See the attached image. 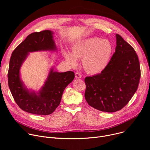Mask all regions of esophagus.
Instances as JSON below:
<instances>
[{
	"label": "esophagus",
	"mask_w": 150,
	"mask_h": 150,
	"mask_svg": "<svg viewBox=\"0 0 150 150\" xmlns=\"http://www.w3.org/2000/svg\"><path fill=\"white\" fill-rule=\"evenodd\" d=\"M81 75L79 73V72H76L75 73V78H77V79H80L81 78Z\"/></svg>",
	"instance_id": "esophagus-1"
}]
</instances>
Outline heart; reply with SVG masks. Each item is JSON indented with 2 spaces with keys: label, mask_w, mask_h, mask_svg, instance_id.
Returning <instances> with one entry per match:
<instances>
[{
  "label": "heart",
  "mask_w": 150,
  "mask_h": 150,
  "mask_svg": "<svg viewBox=\"0 0 150 150\" xmlns=\"http://www.w3.org/2000/svg\"><path fill=\"white\" fill-rule=\"evenodd\" d=\"M113 47L108 40L90 37L76 42L71 53L63 52V56L72 67L77 64L76 59L82 60V67L88 74L97 75L103 72L110 62Z\"/></svg>",
  "instance_id": "b5f03b06"
}]
</instances>
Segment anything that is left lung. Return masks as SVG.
I'll use <instances>...</instances> for the list:
<instances>
[{
	"label": "left lung",
	"mask_w": 150,
	"mask_h": 150,
	"mask_svg": "<svg viewBox=\"0 0 150 150\" xmlns=\"http://www.w3.org/2000/svg\"><path fill=\"white\" fill-rule=\"evenodd\" d=\"M109 66L101 74L85 78V98L98 110L115 112L128 103L137 90L141 76L139 62L134 48L119 34Z\"/></svg>",
	"instance_id": "1"
}]
</instances>
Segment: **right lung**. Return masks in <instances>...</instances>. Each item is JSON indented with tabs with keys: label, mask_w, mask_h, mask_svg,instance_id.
<instances>
[{
	"label": "right lung",
	"mask_w": 150,
	"mask_h": 150,
	"mask_svg": "<svg viewBox=\"0 0 150 150\" xmlns=\"http://www.w3.org/2000/svg\"><path fill=\"white\" fill-rule=\"evenodd\" d=\"M53 34L50 30L31 33L13 50L10 59L8 74L9 89L19 108L30 113H52L60 104L64 90L75 78L72 71L58 72L52 67L37 92L28 89L21 78L20 69L29 53L57 50Z\"/></svg>",
	"instance_id": "1"
}]
</instances>
